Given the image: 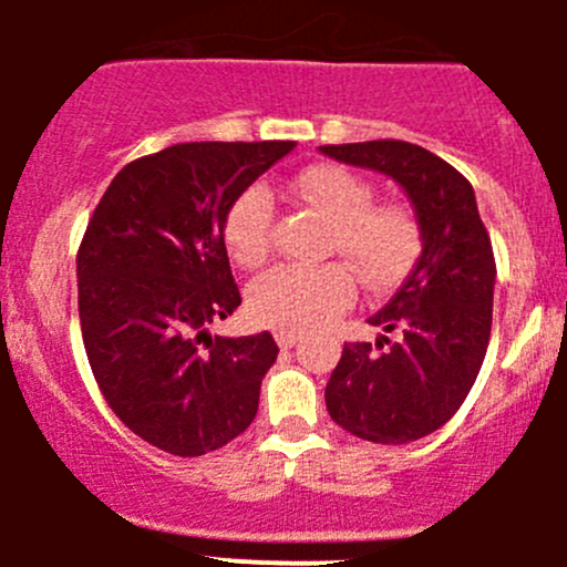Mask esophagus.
Returning a JSON list of instances; mask_svg holds the SVG:
<instances>
[{
    "label": "esophagus",
    "mask_w": 567,
    "mask_h": 567,
    "mask_svg": "<svg viewBox=\"0 0 567 567\" xmlns=\"http://www.w3.org/2000/svg\"><path fill=\"white\" fill-rule=\"evenodd\" d=\"M274 340H277L279 348H293L296 342L301 340V334H299V331H285V329H279V331H274Z\"/></svg>",
    "instance_id": "1"
}]
</instances>
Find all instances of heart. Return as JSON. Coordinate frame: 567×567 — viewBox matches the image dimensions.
I'll return each instance as SVG.
<instances>
[{
  "label": "heart",
  "instance_id": "b5f03b06",
  "mask_svg": "<svg viewBox=\"0 0 567 567\" xmlns=\"http://www.w3.org/2000/svg\"><path fill=\"white\" fill-rule=\"evenodd\" d=\"M290 197L316 208L331 221L326 238L329 260L320 266L268 268L249 285V316L262 326L307 331L326 323L357 299V274L375 290L403 282L422 249V230L414 210L403 203H373V186L340 164H312L288 181ZM274 197L266 186L244 188L225 216L227 251L241 266H260L274 236Z\"/></svg>",
  "mask_w": 567,
  "mask_h": 567
}]
</instances>
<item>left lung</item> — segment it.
I'll list each match as a JSON object with an SVG mask.
<instances>
[{
  "label": "left lung",
  "mask_w": 567,
  "mask_h": 567,
  "mask_svg": "<svg viewBox=\"0 0 567 567\" xmlns=\"http://www.w3.org/2000/svg\"><path fill=\"white\" fill-rule=\"evenodd\" d=\"M320 153L398 181L422 230L414 271L370 318L384 334L375 346L346 342L326 384V409L368 442H416L461 409L483 368L496 282L488 230L472 183L425 147L375 140Z\"/></svg>",
  "instance_id": "left-lung-1"
}]
</instances>
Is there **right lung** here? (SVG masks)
Returning a JSON list of instances; mask_svg holds the SVG:
<instances>
[{"mask_svg":"<svg viewBox=\"0 0 567 567\" xmlns=\"http://www.w3.org/2000/svg\"><path fill=\"white\" fill-rule=\"evenodd\" d=\"M293 142H183L125 164L76 255L79 320L99 390L128 431L194 458L257 414L268 331L210 334L241 293L225 247L233 199Z\"/></svg>","mask_w":567,"mask_h":567,"instance_id":"1","label":"right lung"}]
</instances>
